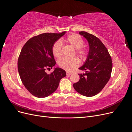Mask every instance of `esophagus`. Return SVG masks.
Segmentation results:
<instances>
[{
	"instance_id": "1",
	"label": "esophagus",
	"mask_w": 132,
	"mask_h": 132,
	"mask_svg": "<svg viewBox=\"0 0 132 132\" xmlns=\"http://www.w3.org/2000/svg\"><path fill=\"white\" fill-rule=\"evenodd\" d=\"M66 75L67 76H71V75H72V72H66Z\"/></svg>"
}]
</instances>
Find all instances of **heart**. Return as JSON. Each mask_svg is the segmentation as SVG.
Wrapping results in <instances>:
<instances>
[{
	"mask_svg": "<svg viewBox=\"0 0 132 132\" xmlns=\"http://www.w3.org/2000/svg\"><path fill=\"white\" fill-rule=\"evenodd\" d=\"M66 42L76 50L77 53L81 56H85L86 54V51L82 49L84 41L82 38L76 34H72L68 36ZM62 41L56 42L53 47V54L54 56L58 57L61 55L62 53ZM79 60L77 57L68 58L63 57L58 60V65L62 69L66 71H72L75 68L79 66Z\"/></svg>",
	"mask_w": 132,
	"mask_h": 132,
	"instance_id": "heart-1",
	"label": "heart"
}]
</instances>
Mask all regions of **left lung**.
<instances>
[{
    "instance_id": "1",
    "label": "left lung",
    "mask_w": 132,
    "mask_h": 132,
    "mask_svg": "<svg viewBox=\"0 0 132 132\" xmlns=\"http://www.w3.org/2000/svg\"><path fill=\"white\" fill-rule=\"evenodd\" d=\"M79 34L88 42L89 51L84 64L79 68L85 73L78 74L80 79L73 84V87L82 95L94 96L104 88L110 79L113 67L111 58L98 38L85 31H80Z\"/></svg>"
}]
</instances>
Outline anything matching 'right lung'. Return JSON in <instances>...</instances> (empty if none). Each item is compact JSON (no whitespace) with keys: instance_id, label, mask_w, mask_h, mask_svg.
<instances>
[{"instance_id":"add662e5","label":"right lung","mask_w":132,"mask_h":132,"mask_svg":"<svg viewBox=\"0 0 132 132\" xmlns=\"http://www.w3.org/2000/svg\"><path fill=\"white\" fill-rule=\"evenodd\" d=\"M66 32L40 34L29 39L22 49L18 60L19 75L28 91L38 98L53 94L66 77L65 71L59 67H55L51 74L46 72L56 64L53 47Z\"/></svg>"}]
</instances>
